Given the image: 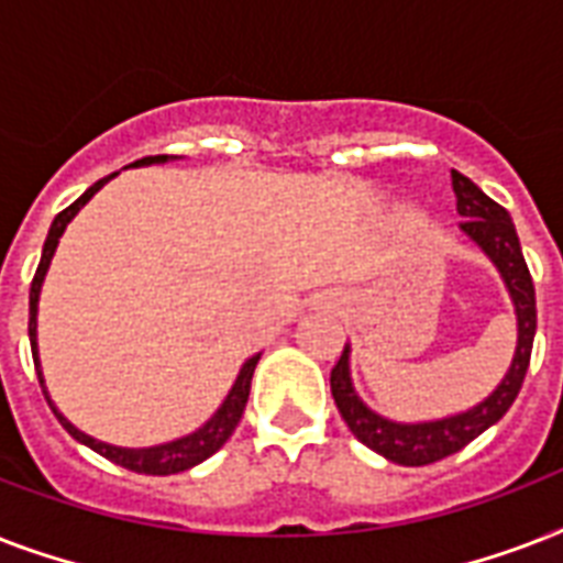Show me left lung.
I'll list each match as a JSON object with an SVG mask.
<instances>
[{"instance_id":"1","label":"left lung","mask_w":563,"mask_h":563,"mask_svg":"<svg viewBox=\"0 0 563 563\" xmlns=\"http://www.w3.org/2000/svg\"><path fill=\"white\" fill-rule=\"evenodd\" d=\"M450 178H453L455 210L464 219L459 224V233L488 256V263L497 268L499 280L511 298L517 318V347L506 376L499 379L497 388L485 400H479L471 409L446 415V418L406 423V420L385 418L362 400L351 376V344H344L342 360L335 362L333 374H330L335 406L342 411L347 429L360 438L362 444L371 446L374 453H379L388 462L402 464V467H420V464L441 462L446 455L459 453L462 446L471 444L473 438H479L485 429L494 427L511 409V402L523 385L526 371H529L534 327H538L532 274L526 268L515 221L471 178H464L462 172L453 169Z\"/></svg>"}]
</instances>
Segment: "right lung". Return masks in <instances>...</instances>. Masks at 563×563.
<instances>
[{"label":"right lung","instance_id":"right-lung-1","mask_svg":"<svg viewBox=\"0 0 563 563\" xmlns=\"http://www.w3.org/2000/svg\"><path fill=\"white\" fill-rule=\"evenodd\" d=\"M169 161H180L175 154H157V157H143V161L131 163V166H154V163H169ZM119 172L108 175V178L96 180L87 192L73 201L66 207L64 212H57L55 221H52V228H48V236H46V245H43V256H40V265H37V274H34V280H31V295H29V339H31V356H34V368H37V379H40V388L46 394L48 406L55 411V418L60 420V427L75 438V441H81L84 446H90L96 450L99 455L110 459L113 464L119 467H128V471L134 473H148V476H169V473H180V471H189L195 464H201L203 459H210L216 450L224 446L230 435H233V429L239 427V420H242V411H245V402H247V394H251V376H254L256 362L263 353H254L251 360H245V365L239 368L236 379L230 385L228 397L221 400V406L212 411L210 420H203L201 427L189 432V435H180L175 441H163V444H154V446H117V444H108V441H99V438L87 435L81 429L75 427L73 420L64 418V411L57 409L55 400L48 397V388H46V376H43V368H40V347H37V307H40V289H43V280H46V272L48 265H52V256L57 251V242L64 236L66 224L78 216L84 203L90 201L92 195L99 192L110 178H117Z\"/></svg>","mask_w":563,"mask_h":563}]
</instances>
